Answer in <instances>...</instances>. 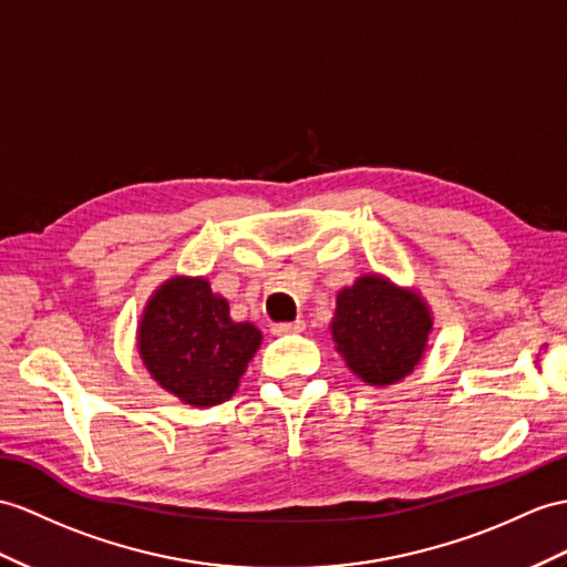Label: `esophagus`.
Instances as JSON below:
<instances>
[{
	"mask_svg": "<svg viewBox=\"0 0 567 567\" xmlns=\"http://www.w3.org/2000/svg\"><path fill=\"white\" fill-rule=\"evenodd\" d=\"M306 329V322L296 320V322H281L274 327V334H298V331Z\"/></svg>",
	"mask_w": 567,
	"mask_h": 567,
	"instance_id": "1",
	"label": "esophagus"
}]
</instances>
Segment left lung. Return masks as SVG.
<instances>
[{
  "label": "left lung",
  "instance_id": "left-lung-1",
  "mask_svg": "<svg viewBox=\"0 0 567 567\" xmlns=\"http://www.w3.org/2000/svg\"><path fill=\"white\" fill-rule=\"evenodd\" d=\"M329 329L353 375L372 388H388L421 363L433 317L416 291L380 274H363L339 291Z\"/></svg>",
  "mask_w": 567,
  "mask_h": 567
}]
</instances>
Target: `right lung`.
<instances>
[{
  "label": "right lung",
  "instance_id": "obj_1",
  "mask_svg": "<svg viewBox=\"0 0 567 567\" xmlns=\"http://www.w3.org/2000/svg\"><path fill=\"white\" fill-rule=\"evenodd\" d=\"M261 343L252 322H233L206 279L173 276L146 302L136 349L165 392L189 406L224 404Z\"/></svg>",
  "mask_w": 567,
  "mask_h": 567
}]
</instances>
